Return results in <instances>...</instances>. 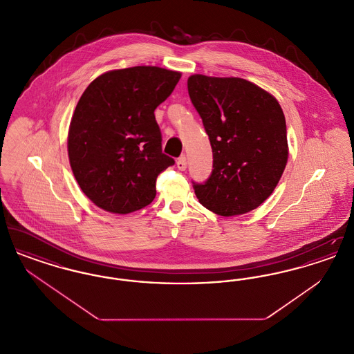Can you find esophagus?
Listing matches in <instances>:
<instances>
[{
	"label": "esophagus",
	"mask_w": 354,
	"mask_h": 354,
	"mask_svg": "<svg viewBox=\"0 0 354 354\" xmlns=\"http://www.w3.org/2000/svg\"><path fill=\"white\" fill-rule=\"evenodd\" d=\"M176 166H178V169H182V171H185L187 169V158H185V155H182L178 160H176Z\"/></svg>",
	"instance_id": "esophagus-1"
}]
</instances>
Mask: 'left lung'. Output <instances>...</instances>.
Returning a JSON list of instances; mask_svg holds the SVG:
<instances>
[{"label": "left lung", "instance_id": "8db88e82", "mask_svg": "<svg viewBox=\"0 0 354 354\" xmlns=\"http://www.w3.org/2000/svg\"><path fill=\"white\" fill-rule=\"evenodd\" d=\"M188 94L209 138L214 165L195 195L220 216L250 212L279 183L288 159L284 113L270 93L241 78L195 74Z\"/></svg>", "mask_w": 354, "mask_h": 354}]
</instances>
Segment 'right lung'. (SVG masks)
<instances>
[{
  "instance_id": "right-lung-1",
  "label": "right lung",
  "mask_w": 354,
  "mask_h": 354,
  "mask_svg": "<svg viewBox=\"0 0 354 354\" xmlns=\"http://www.w3.org/2000/svg\"><path fill=\"white\" fill-rule=\"evenodd\" d=\"M180 73L156 66L113 70L87 86L68 130L73 174L102 209L130 214L153 201L156 178L175 160L162 152L155 109Z\"/></svg>"
}]
</instances>
